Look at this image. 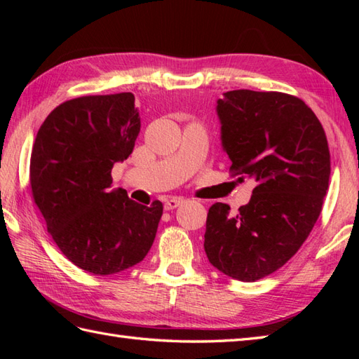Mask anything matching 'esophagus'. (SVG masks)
<instances>
[{"label":"esophagus","instance_id":"34e87169","mask_svg":"<svg viewBox=\"0 0 359 359\" xmlns=\"http://www.w3.org/2000/svg\"><path fill=\"white\" fill-rule=\"evenodd\" d=\"M184 202H185V201H184V199H180V197H171V199H168V201L165 202L163 207H165V210H166V211H170V210L177 208L179 205H182Z\"/></svg>","mask_w":359,"mask_h":359}]
</instances>
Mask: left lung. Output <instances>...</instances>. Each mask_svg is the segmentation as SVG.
I'll list each match as a JSON object with an SVG mask.
<instances>
[{
    "mask_svg": "<svg viewBox=\"0 0 359 359\" xmlns=\"http://www.w3.org/2000/svg\"><path fill=\"white\" fill-rule=\"evenodd\" d=\"M222 149L231 171L256 182L247 205L208 210L205 253L226 276L255 282L280 269L309 238L329 189L323 125L299 98L250 89L219 98Z\"/></svg>",
    "mask_w": 359,
    "mask_h": 359,
    "instance_id": "left-lung-1",
    "label": "left lung"
}]
</instances>
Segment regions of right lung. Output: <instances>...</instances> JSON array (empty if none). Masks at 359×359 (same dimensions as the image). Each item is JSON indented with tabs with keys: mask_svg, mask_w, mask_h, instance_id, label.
<instances>
[{
	"mask_svg": "<svg viewBox=\"0 0 359 359\" xmlns=\"http://www.w3.org/2000/svg\"><path fill=\"white\" fill-rule=\"evenodd\" d=\"M131 93L65 102L38 129L30 187L48 231L81 270L116 274L142 262L154 242L162 202L144 207L111 188L114 163L131 154L140 114Z\"/></svg>",
	"mask_w": 359,
	"mask_h": 359,
	"instance_id": "right-lung-1",
	"label": "right lung"
}]
</instances>
